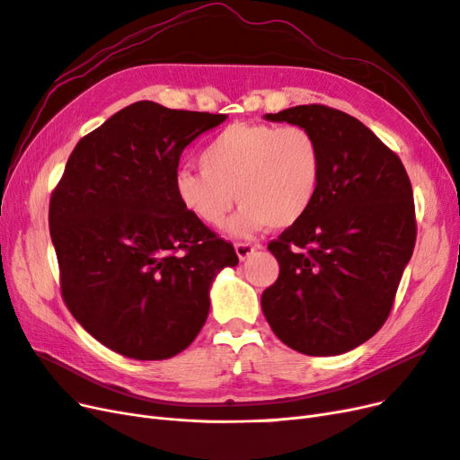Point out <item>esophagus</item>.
Wrapping results in <instances>:
<instances>
[{"label":"esophagus","instance_id":"1","mask_svg":"<svg viewBox=\"0 0 460 460\" xmlns=\"http://www.w3.org/2000/svg\"><path fill=\"white\" fill-rule=\"evenodd\" d=\"M235 249V255L240 257V261H245L247 257H252L255 253V247L252 243H245V242H238L234 245Z\"/></svg>","mask_w":460,"mask_h":460}]
</instances>
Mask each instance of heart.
I'll return each instance as SVG.
<instances>
[{"mask_svg":"<svg viewBox=\"0 0 460 460\" xmlns=\"http://www.w3.org/2000/svg\"><path fill=\"white\" fill-rule=\"evenodd\" d=\"M201 169H180L178 201L207 226H220L243 203L230 230L238 235L264 226L288 228L313 205L323 180V151L311 130L297 124L234 122L199 155Z\"/></svg>","mask_w":460,"mask_h":460,"instance_id":"b5f03b06","label":"heart"}]
</instances>
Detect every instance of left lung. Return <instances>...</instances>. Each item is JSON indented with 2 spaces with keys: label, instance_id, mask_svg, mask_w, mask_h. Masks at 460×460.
<instances>
[{
  "label": "left lung",
  "instance_id": "left-lung-1",
  "mask_svg": "<svg viewBox=\"0 0 460 460\" xmlns=\"http://www.w3.org/2000/svg\"><path fill=\"white\" fill-rule=\"evenodd\" d=\"M264 119L314 134L323 180L305 217L269 243L280 274L261 307L291 349L341 355L392 313L416 242L411 180L397 153L343 111L311 103Z\"/></svg>",
  "mask_w": 460,
  "mask_h": 460
}]
</instances>
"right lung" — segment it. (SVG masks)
I'll list each match as a JSON object with an SVG mask.
<instances>
[{"mask_svg": "<svg viewBox=\"0 0 460 460\" xmlns=\"http://www.w3.org/2000/svg\"><path fill=\"white\" fill-rule=\"evenodd\" d=\"M225 119L136 102L82 137L51 191L63 301L124 357L184 351L207 320L215 274L238 264L172 186L184 147Z\"/></svg>", "mask_w": 460, "mask_h": 460, "instance_id": "add662e5", "label": "right lung"}]
</instances>
